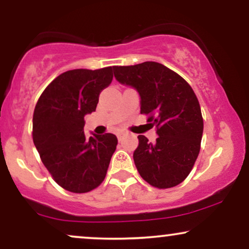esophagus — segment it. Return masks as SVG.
<instances>
[{"instance_id": "34e87169", "label": "esophagus", "mask_w": 249, "mask_h": 249, "mask_svg": "<svg viewBox=\"0 0 249 249\" xmlns=\"http://www.w3.org/2000/svg\"><path fill=\"white\" fill-rule=\"evenodd\" d=\"M125 134H126V133H125V132H119L118 134H117V137H118V139H119V141H122V139L124 138V137H125Z\"/></svg>"}]
</instances>
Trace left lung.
Instances as JSON below:
<instances>
[{
  "mask_svg": "<svg viewBox=\"0 0 249 249\" xmlns=\"http://www.w3.org/2000/svg\"><path fill=\"white\" fill-rule=\"evenodd\" d=\"M113 73L121 84L136 89L141 113L150 115L147 122L157 128L154 142L138 136L133 160L139 174L154 187L177 186L200 151L204 121L196 93L181 76L157 62L113 67Z\"/></svg>",
  "mask_w": 249,
  "mask_h": 249,
  "instance_id": "1",
  "label": "left lung"
}]
</instances>
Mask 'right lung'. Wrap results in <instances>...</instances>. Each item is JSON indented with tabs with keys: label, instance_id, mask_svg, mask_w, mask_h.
Listing matches in <instances>:
<instances>
[{
	"label": "right lung",
	"instance_id": "1",
	"mask_svg": "<svg viewBox=\"0 0 249 249\" xmlns=\"http://www.w3.org/2000/svg\"><path fill=\"white\" fill-rule=\"evenodd\" d=\"M113 67L63 72L45 88L33 117V139L42 162L59 186L73 193L98 187L118 144L112 133L84 134V117L96 111L111 84Z\"/></svg>",
	"mask_w": 249,
	"mask_h": 249
}]
</instances>
